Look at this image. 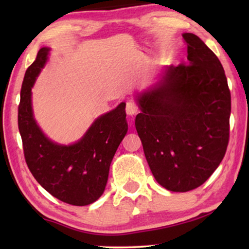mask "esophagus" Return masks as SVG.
<instances>
[{
    "label": "esophagus",
    "instance_id": "obj_1",
    "mask_svg": "<svg viewBox=\"0 0 249 249\" xmlns=\"http://www.w3.org/2000/svg\"><path fill=\"white\" fill-rule=\"evenodd\" d=\"M137 112H138V107L136 105V103H135L134 101H128V102L126 103V113H127V115L134 116L137 114Z\"/></svg>",
    "mask_w": 249,
    "mask_h": 249
}]
</instances>
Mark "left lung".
<instances>
[{
	"label": "left lung",
	"instance_id": "left-lung-1",
	"mask_svg": "<svg viewBox=\"0 0 249 249\" xmlns=\"http://www.w3.org/2000/svg\"><path fill=\"white\" fill-rule=\"evenodd\" d=\"M188 65L166 67L137 93L135 120L157 182L174 192L203 184L224 158L230 137L231 92L224 69L195 34H182Z\"/></svg>",
	"mask_w": 249,
	"mask_h": 249
}]
</instances>
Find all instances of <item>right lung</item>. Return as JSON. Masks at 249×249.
Returning <instances> with one entry per match:
<instances>
[{"label": "right lung", "mask_w": 249, "mask_h": 249, "mask_svg": "<svg viewBox=\"0 0 249 249\" xmlns=\"http://www.w3.org/2000/svg\"><path fill=\"white\" fill-rule=\"evenodd\" d=\"M43 47L28 67L20 90L18 129L25 160L34 178L58 200L83 206L103 195L109 166L127 133L125 103L99 116L78 142L62 145L46 136L34 117L32 88L48 60Z\"/></svg>", "instance_id": "right-lung-1"}]
</instances>
